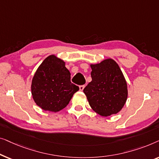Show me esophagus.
Listing matches in <instances>:
<instances>
[{"instance_id": "34e87169", "label": "esophagus", "mask_w": 159, "mask_h": 159, "mask_svg": "<svg viewBox=\"0 0 159 159\" xmlns=\"http://www.w3.org/2000/svg\"><path fill=\"white\" fill-rule=\"evenodd\" d=\"M84 88H85L84 85H81V86H79V90H80V91H82L84 89Z\"/></svg>"}]
</instances>
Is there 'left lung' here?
Here are the masks:
<instances>
[{
	"mask_svg": "<svg viewBox=\"0 0 159 159\" xmlns=\"http://www.w3.org/2000/svg\"><path fill=\"white\" fill-rule=\"evenodd\" d=\"M90 67L92 80L84 89L89 105L102 117L116 115L123 108L128 95L121 69L111 58Z\"/></svg>",
	"mask_w": 159,
	"mask_h": 159,
	"instance_id": "obj_1",
	"label": "left lung"
}]
</instances>
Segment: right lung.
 I'll return each instance as SVG.
<instances>
[{
	"label": "right lung",
	"instance_id": "add662e5",
	"mask_svg": "<svg viewBox=\"0 0 159 159\" xmlns=\"http://www.w3.org/2000/svg\"><path fill=\"white\" fill-rule=\"evenodd\" d=\"M31 90L37 106L44 111L57 112L68 104L79 88L70 82V73L66 62L50 55L36 70Z\"/></svg>",
	"mask_w": 159,
	"mask_h": 159
}]
</instances>
